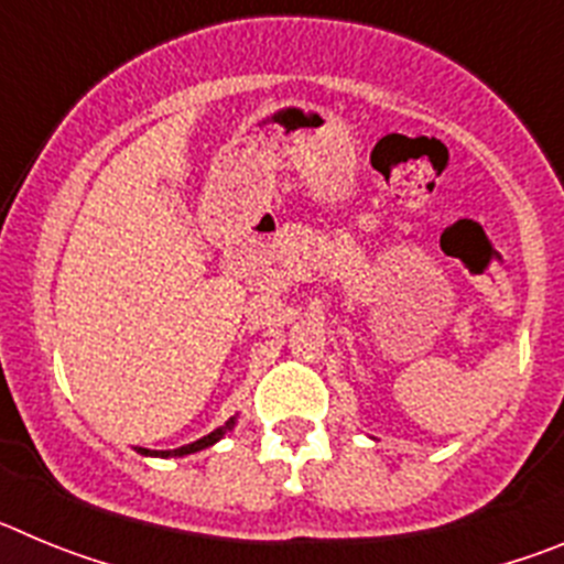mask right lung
<instances>
[{
  "label": "right lung",
  "mask_w": 564,
  "mask_h": 564,
  "mask_svg": "<svg viewBox=\"0 0 564 564\" xmlns=\"http://www.w3.org/2000/svg\"><path fill=\"white\" fill-rule=\"evenodd\" d=\"M234 426H237V415L228 417L223 426H217V430L208 432V435H203L200 441L186 443V446H177V449H161V452H158V449H143V446H134V452H138V455H143V457H186V455H194V452L208 449V446H214L217 441H223V437H226L228 432L234 430Z\"/></svg>",
  "instance_id": "1"
}]
</instances>
